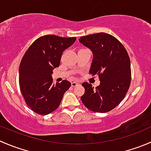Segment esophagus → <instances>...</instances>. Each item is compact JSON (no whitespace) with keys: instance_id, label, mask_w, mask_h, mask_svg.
<instances>
[{"instance_id":"obj_1","label":"esophagus","mask_w":151,"mask_h":151,"mask_svg":"<svg viewBox=\"0 0 151 151\" xmlns=\"http://www.w3.org/2000/svg\"><path fill=\"white\" fill-rule=\"evenodd\" d=\"M78 83H77V82H73V83H71V87H76L77 86H78Z\"/></svg>"}]
</instances>
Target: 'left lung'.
Segmentation results:
<instances>
[{
	"label": "left lung",
	"instance_id": "left-lung-1",
	"mask_svg": "<svg viewBox=\"0 0 151 151\" xmlns=\"http://www.w3.org/2000/svg\"><path fill=\"white\" fill-rule=\"evenodd\" d=\"M80 43L93 53L90 74H97L99 86L83 83L81 100L89 110L105 113L116 108L128 92L131 80V61L123 45L112 35L96 33L83 36Z\"/></svg>",
	"mask_w": 151,
	"mask_h": 151
}]
</instances>
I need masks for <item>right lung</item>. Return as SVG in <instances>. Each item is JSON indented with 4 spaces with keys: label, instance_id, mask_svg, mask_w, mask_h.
Here are the masks:
<instances>
[{
    "label": "right lung",
    "instance_id": "obj_1",
    "mask_svg": "<svg viewBox=\"0 0 151 151\" xmlns=\"http://www.w3.org/2000/svg\"><path fill=\"white\" fill-rule=\"evenodd\" d=\"M75 40L76 37L45 35L34 41L23 55L19 85L25 102L36 114L47 115L55 111L71 86L68 80L54 84L52 74L59 67L63 51Z\"/></svg>",
    "mask_w": 151,
    "mask_h": 151
}]
</instances>
